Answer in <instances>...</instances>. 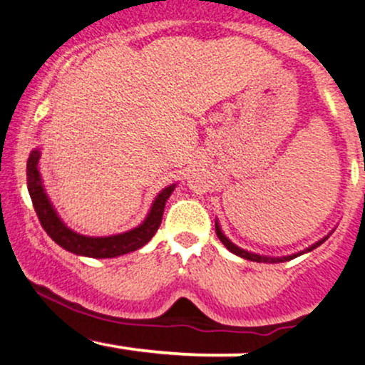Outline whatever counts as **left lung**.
Returning <instances> with one entry per match:
<instances>
[{
	"mask_svg": "<svg viewBox=\"0 0 365 365\" xmlns=\"http://www.w3.org/2000/svg\"><path fill=\"white\" fill-rule=\"evenodd\" d=\"M215 225H216V235H217V238H220V240L223 242V245L226 247V249L230 250V252H233L235 255H240V257L247 259V261H255V262H283V261H290V259L299 257V255H302V254H305V252H311V250L316 249V247H319V245L322 244V242L328 240V237H324V238H322V240L316 242V244L309 247V249L302 250V252L287 255V257H267V255H259V254L249 252V250H244V249H240V247H237L235 244H233V242H230V238H226V235H225L223 232H221V228H220V225H217V221H216Z\"/></svg>",
	"mask_w": 365,
	"mask_h": 365,
	"instance_id": "obj_1",
	"label": "left lung"
}]
</instances>
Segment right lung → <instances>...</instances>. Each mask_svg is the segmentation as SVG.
<instances>
[{
    "instance_id": "add662e5",
    "label": "right lung",
    "mask_w": 365,
    "mask_h": 365,
    "mask_svg": "<svg viewBox=\"0 0 365 365\" xmlns=\"http://www.w3.org/2000/svg\"><path fill=\"white\" fill-rule=\"evenodd\" d=\"M39 158L41 150L34 149L27 161V188L29 194H31L32 204H34L37 217H39L46 233L58 245L68 250V252L86 255V257H118V255L133 252V250L144 247L154 237V233L158 232L163 220V212H165L166 200L170 199L171 192L177 187V183H173V185L163 188L156 199H154L148 217L139 226H135V228L111 237H86L70 230L68 226L63 223L61 217L58 216L56 209L53 207L51 200H49V197L44 190L43 178H41L39 173Z\"/></svg>"
}]
</instances>
